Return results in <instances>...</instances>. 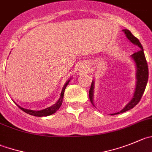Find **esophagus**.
I'll use <instances>...</instances> for the list:
<instances>
[{
    "label": "esophagus",
    "mask_w": 152,
    "mask_h": 152,
    "mask_svg": "<svg viewBox=\"0 0 152 152\" xmlns=\"http://www.w3.org/2000/svg\"><path fill=\"white\" fill-rule=\"evenodd\" d=\"M81 69H84V70H85V69H86V68H85V67H83V66H82Z\"/></svg>",
    "instance_id": "34e87169"
}]
</instances>
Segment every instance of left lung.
<instances>
[{"label":"left lung","mask_w":152,"mask_h":152,"mask_svg":"<svg viewBox=\"0 0 152 152\" xmlns=\"http://www.w3.org/2000/svg\"><path fill=\"white\" fill-rule=\"evenodd\" d=\"M123 31L125 32L127 38H128L133 44L137 45L140 48L138 51L135 52L134 54L131 55L132 58L134 59V62H135L136 66H137V85H136L135 92H134V98L132 99V100H131V102L125 107V108L122 110L119 111L118 113L111 114V115L122 113L126 112V111L129 110L134 107L140 102V101L141 100V98H142V95H143L144 93V91H145V87H146V84L147 82H148V64H147L146 59H145V54H144L143 48H142V45L138 39L136 38V37L131 34L130 30L125 29V30H123ZM93 89L94 83L93 82H92L91 87L90 89H89V97L92 105H94L93 98H92V97H93ZM94 106H95V105H94Z\"/></svg>","instance_id":"left-lung-1"}]
</instances>
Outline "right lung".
<instances>
[{
  "instance_id": "obj_1",
  "label": "right lung",
  "mask_w": 152,
  "mask_h": 152,
  "mask_svg": "<svg viewBox=\"0 0 152 152\" xmlns=\"http://www.w3.org/2000/svg\"><path fill=\"white\" fill-rule=\"evenodd\" d=\"M69 80H68V81L66 83V84L64 85V86H63V90H62V92H61V95H60V98L58 100V102H57L56 104H54L53 105H52V106L50 107H48L46 108V109L42 110L34 111V110H31L24 109V108L18 106V105H17V106H18L21 110L24 111V112L27 113V114H30V115H34V116L42 117V116H47V115H51V114L54 113H55L56 111L60 107V106H61L62 103H63V95H64L65 89H66V87L67 86L68 83H69Z\"/></svg>"
}]
</instances>
